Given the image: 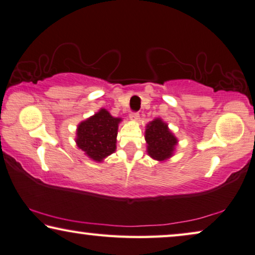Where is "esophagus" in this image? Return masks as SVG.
Returning <instances> with one entry per match:
<instances>
[{
    "label": "esophagus",
    "instance_id": "34e87169",
    "mask_svg": "<svg viewBox=\"0 0 255 255\" xmlns=\"http://www.w3.org/2000/svg\"><path fill=\"white\" fill-rule=\"evenodd\" d=\"M129 118H130L132 121H137L139 119V114L137 112H132L129 114Z\"/></svg>",
    "mask_w": 255,
    "mask_h": 255
}]
</instances>
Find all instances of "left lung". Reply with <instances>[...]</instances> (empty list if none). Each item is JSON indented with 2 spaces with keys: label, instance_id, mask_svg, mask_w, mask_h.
Instances as JSON below:
<instances>
[{
  "label": "left lung",
  "instance_id": "8db88e82",
  "mask_svg": "<svg viewBox=\"0 0 255 255\" xmlns=\"http://www.w3.org/2000/svg\"><path fill=\"white\" fill-rule=\"evenodd\" d=\"M144 137L146 152L152 159L165 162L174 155L178 138L160 118H156L145 126Z\"/></svg>",
  "mask_w": 255,
  "mask_h": 255
}]
</instances>
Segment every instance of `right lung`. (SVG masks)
I'll return each instance as SVG.
<instances>
[{
    "instance_id": "right-lung-1",
    "label": "right lung",
    "mask_w": 255,
    "mask_h": 255,
    "mask_svg": "<svg viewBox=\"0 0 255 255\" xmlns=\"http://www.w3.org/2000/svg\"><path fill=\"white\" fill-rule=\"evenodd\" d=\"M123 118L111 116L106 109L78 124L76 129V145L89 158L102 163L116 151L119 124Z\"/></svg>"
}]
</instances>
